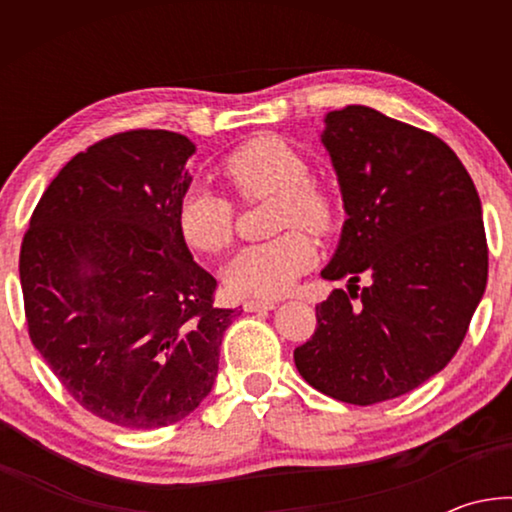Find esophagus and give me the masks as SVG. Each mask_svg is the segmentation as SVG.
<instances>
[{
	"instance_id": "34e87169",
	"label": "esophagus",
	"mask_w": 512,
	"mask_h": 512,
	"mask_svg": "<svg viewBox=\"0 0 512 512\" xmlns=\"http://www.w3.org/2000/svg\"><path fill=\"white\" fill-rule=\"evenodd\" d=\"M244 309L246 311H271V309H275V302L273 300H246Z\"/></svg>"
}]
</instances>
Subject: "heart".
<instances>
[{
    "label": "heart",
    "instance_id": "heart-1",
    "mask_svg": "<svg viewBox=\"0 0 512 512\" xmlns=\"http://www.w3.org/2000/svg\"><path fill=\"white\" fill-rule=\"evenodd\" d=\"M223 178L246 203L275 198L273 225L287 230L302 225L314 235H329L339 207L325 187L311 180V164L296 146L277 135H257L225 155ZM237 210L228 196L192 187L178 203V232L203 255H219L235 239ZM316 262V248L302 230H289L264 244L239 250L225 266L223 280L235 296H284Z\"/></svg>",
    "mask_w": 512,
    "mask_h": 512
}]
</instances>
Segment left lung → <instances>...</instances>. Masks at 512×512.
Segmentation results:
<instances>
[{
    "label": "left lung",
    "mask_w": 512,
    "mask_h": 512,
    "mask_svg": "<svg viewBox=\"0 0 512 512\" xmlns=\"http://www.w3.org/2000/svg\"><path fill=\"white\" fill-rule=\"evenodd\" d=\"M323 144L348 219L320 275L350 284L316 305L293 361L316 391L368 406L418 388L461 348L488 282L481 201L440 137L368 106L327 112Z\"/></svg>",
    "instance_id": "left-lung-1"
}]
</instances>
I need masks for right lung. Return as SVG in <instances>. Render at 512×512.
<instances>
[{"mask_svg":"<svg viewBox=\"0 0 512 512\" xmlns=\"http://www.w3.org/2000/svg\"><path fill=\"white\" fill-rule=\"evenodd\" d=\"M196 146L126 131L74 155L45 189L20 250L31 343L101 420L158 429L212 391L235 309L178 232Z\"/></svg>","mask_w":512,"mask_h":512,"instance_id":"obj_1","label":"right lung"}]
</instances>
